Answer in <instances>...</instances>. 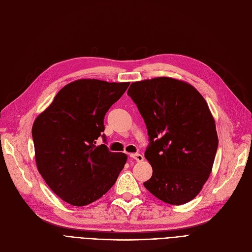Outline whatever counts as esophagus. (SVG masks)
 I'll list each match as a JSON object with an SVG mask.
<instances>
[{"label":"esophagus","instance_id":"34e87169","mask_svg":"<svg viewBox=\"0 0 252 252\" xmlns=\"http://www.w3.org/2000/svg\"><path fill=\"white\" fill-rule=\"evenodd\" d=\"M129 156H130L131 158H134V159H135L136 161H138V162L143 161V159H144L143 155L140 154V153H131V154H129Z\"/></svg>","mask_w":252,"mask_h":252}]
</instances>
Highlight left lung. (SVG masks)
<instances>
[{
    "label": "left lung",
    "mask_w": 252,
    "mask_h": 252,
    "mask_svg": "<svg viewBox=\"0 0 252 252\" xmlns=\"http://www.w3.org/2000/svg\"><path fill=\"white\" fill-rule=\"evenodd\" d=\"M127 95L148 130L145 158L153 173L145 188L168 204L191 201L210 175L219 145L206 101L191 85L170 77L133 83Z\"/></svg>",
    "instance_id": "1"
}]
</instances>
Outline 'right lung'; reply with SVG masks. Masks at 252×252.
Wrapping results in <instances>:
<instances>
[{
    "instance_id": "obj_1",
    "label": "right lung",
    "mask_w": 252,
    "mask_h": 252,
    "mask_svg": "<svg viewBox=\"0 0 252 252\" xmlns=\"http://www.w3.org/2000/svg\"><path fill=\"white\" fill-rule=\"evenodd\" d=\"M128 86L78 79L62 88L34 121L32 135L37 169L63 201L88 205L116 182L126 155L106 146L104 117ZM99 136L104 144L97 147Z\"/></svg>"
}]
</instances>
